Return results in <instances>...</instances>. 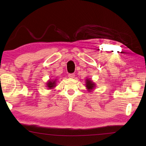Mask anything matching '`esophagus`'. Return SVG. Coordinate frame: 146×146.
<instances>
[{
  "label": "esophagus",
  "mask_w": 146,
  "mask_h": 146,
  "mask_svg": "<svg viewBox=\"0 0 146 146\" xmlns=\"http://www.w3.org/2000/svg\"><path fill=\"white\" fill-rule=\"evenodd\" d=\"M68 78H74V77H75V74H74V73L68 74Z\"/></svg>",
  "instance_id": "34e87169"
}]
</instances>
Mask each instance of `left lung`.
Instances as JSON below:
<instances>
[{"instance_id":"obj_1","label":"left lung","mask_w":146,"mask_h":146,"mask_svg":"<svg viewBox=\"0 0 146 146\" xmlns=\"http://www.w3.org/2000/svg\"><path fill=\"white\" fill-rule=\"evenodd\" d=\"M86 87L88 90H92L93 88V87H94V84H93L90 80H87Z\"/></svg>"}]
</instances>
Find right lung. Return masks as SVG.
Here are the masks:
<instances>
[{
  "label": "right lung",
  "mask_w": 146,
  "mask_h": 146,
  "mask_svg": "<svg viewBox=\"0 0 146 146\" xmlns=\"http://www.w3.org/2000/svg\"><path fill=\"white\" fill-rule=\"evenodd\" d=\"M54 82H51L49 81V82H48V87L49 88H52L54 86Z\"/></svg>",
  "instance_id": "obj_1"
}]
</instances>
